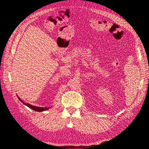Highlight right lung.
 Wrapping results in <instances>:
<instances>
[{"label":"right lung","instance_id":"add662e5","mask_svg":"<svg viewBox=\"0 0 149 149\" xmlns=\"http://www.w3.org/2000/svg\"><path fill=\"white\" fill-rule=\"evenodd\" d=\"M19 99H20V100L21 101V102H23V104H24L25 105H26L27 106H28L29 107V108H31V109H33V110H34V111H45V110H47V109H48V108H47V107H37V106H32V105H31V104H25L23 101H22L20 98H19Z\"/></svg>","mask_w":149,"mask_h":149}]
</instances>
